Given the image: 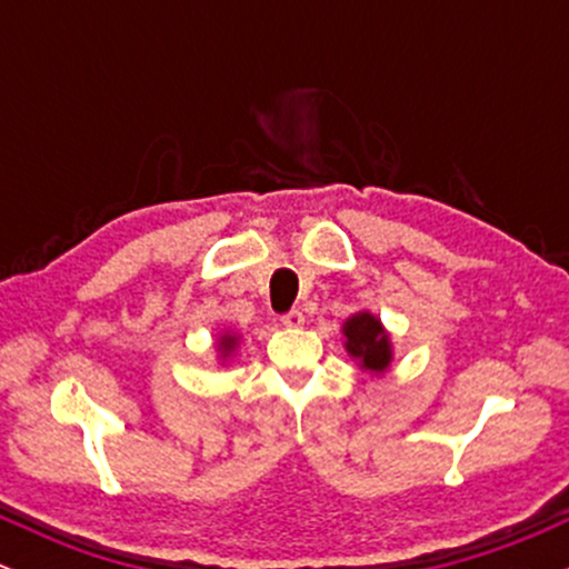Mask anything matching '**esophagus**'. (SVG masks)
<instances>
[{"instance_id":"1","label":"esophagus","mask_w":569,"mask_h":569,"mask_svg":"<svg viewBox=\"0 0 569 569\" xmlns=\"http://www.w3.org/2000/svg\"><path fill=\"white\" fill-rule=\"evenodd\" d=\"M280 323L289 326V329H297V326L305 323L302 310H289V312H283V316H280Z\"/></svg>"}]
</instances>
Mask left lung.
<instances>
[{
	"mask_svg": "<svg viewBox=\"0 0 569 569\" xmlns=\"http://www.w3.org/2000/svg\"><path fill=\"white\" fill-rule=\"evenodd\" d=\"M345 337H348V352L361 358V363L371 371H382L390 363V345L385 337L380 321L369 312H358L345 323Z\"/></svg>",
	"mask_w": 569,
	"mask_h": 569,
	"instance_id": "8db88e82",
	"label": "left lung"
}]
</instances>
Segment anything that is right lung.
Returning a JSON list of instances; mask_svg holds the SVG:
<instances>
[{
  "label": "right lung",
  "mask_w": 569,
  "mask_h": 569,
  "mask_svg": "<svg viewBox=\"0 0 569 569\" xmlns=\"http://www.w3.org/2000/svg\"><path fill=\"white\" fill-rule=\"evenodd\" d=\"M232 342H234L232 337H224V339H221V348H224V350H230V348H232Z\"/></svg>",
  "instance_id": "add662e5"
}]
</instances>
